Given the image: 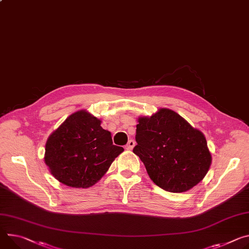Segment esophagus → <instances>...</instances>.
Wrapping results in <instances>:
<instances>
[{
  "label": "esophagus",
  "mask_w": 249,
  "mask_h": 249,
  "mask_svg": "<svg viewBox=\"0 0 249 249\" xmlns=\"http://www.w3.org/2000/svg\"><path fill=\"white\" fill-rule=\"evenodd\" d=\"M134 146H135V141L134 140H129L127 145L125 146V149L126 150H132L134 148Z\"/></svg>",
  "instance_id": "obj_1"
}]
</instances>
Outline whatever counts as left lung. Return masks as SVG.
Masks as SVG:
<instances>
[{
	"label": "left lung",
	"instance_id": "1",
	"mask_svg": "<svg viewBox=\"0 0 249 249\" xmlns=\"http://www.w3.org/2000/svg\"><path fill=\"white\" fill-rule=\"evenodd\" d=\"M136 126L133 152L153 182L171 193H183L207 175L212 156L203 134L173 110L162 108Z\"/></svg>",
	"mask_w": 249,
	"mask_h": 249
}]
</instances>
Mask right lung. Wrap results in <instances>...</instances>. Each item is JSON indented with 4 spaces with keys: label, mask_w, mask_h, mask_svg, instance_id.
I'll use <instances>...</instances> for the list:
<instances>
[{
    "label": "right lung",
    "mask_w": 249,
    "mask_h": 249,
    "mask_svg": "<svg viewBox=\"0 0 249 249\" xmlns=\"http://www.w3.org/2000/svg\"><path fill=\"white\" fill-rule=\"evenodd\" d=\"M88 112L77 111L51 135L44 162L60 183L89 188L102 178L124 149L113 145L111 133Z\"/></svg>",
    "instance_id": "add662e5"
}]
</instances>
